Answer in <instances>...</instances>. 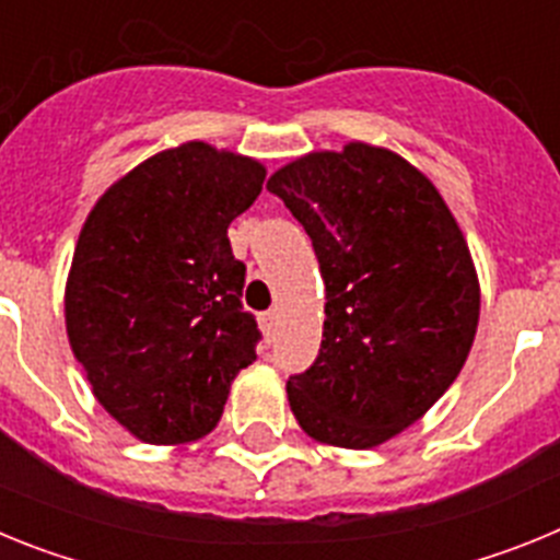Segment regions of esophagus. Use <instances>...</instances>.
Here are the masks:
<instances>
[{
    "instance_id": "esophagus-1",
    "label": "esophagus",
    "mask_w": 560,
    "mask_h": 560,
    "mask_svg": "<svg viewBox=\"0 0 560 560\" xmlns=\"http://www.w3.org/2000/svg\"><path fill=\"white\" fill-rule=\"evenodd\" d=\"M277 325V311H266L264 314V328L271 330Z\"/></svg>"
}]
</instances>
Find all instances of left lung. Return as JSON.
I'll return each mask as SVG.
<instances>
[{"label": "left lung", "mask_w": 560, "mask_h": 560, "mask_svg": "<svg viewBox=\"0 0 560 560\" xmlns=\"http://www.w3.org/2000/svg\"><path fill=\"white\" fill-rule=\"evenodd\" d=\"M283 199L325 280L319 355L285 384L328 446L373 448L454 384L479 323L471 252L438 187L387 148L350 142L280 167Z\"/></svg>", "instance_id": "left-lung-1"}]
</instances>
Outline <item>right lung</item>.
I'll return each instance as SVG.
<instances>
[{"label": "right lung", "mask_w": 560, "mask_h": 560, "mask_svg": "<svg viewBox=\"0 0 560 560\" xmlns=\"http://www.w3.org/2000/svg\"><path fill=\"white\" fill-rule=\"evenodd\" d=\"M266 167L185 142L101 196L67 280V336L103 409L133 438L176 446L205 438L230 384L257 359L244 311L246 266L232 221L260 196Z\"/></svg>", "instance_id": "obj_1"}]
</instances>
